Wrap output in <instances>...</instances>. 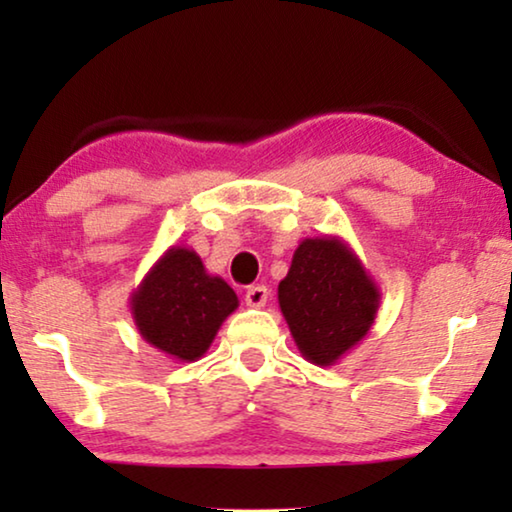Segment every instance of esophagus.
Returning a JSON list of instances; mask_svg holds the SVG:
<instances>
[{
  "label": "esophagus",
  "instance_id": "obj_1",
  "mask_svg": "<svg viewBox=\"0 0 512 512\" xmlns=\"http://www.w3.org/2000/svg\"><path fill=\"white\" fill-rule=\"evenodd\" d=\"M268 296H270L268 289H265L263 284H256V286H249L244 300H247L249 307H263L265 303H268Z\"/></svg>",
  "mask_w": 512,
  "mask_h": 512
}]
</instances>
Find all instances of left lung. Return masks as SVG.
I'll return each instance as SVG.
<instances>
[{"mask_svg": "<svg viewBox=\"0 0 512 512\" xmlns=\"http://www.w3.org/2000/svg\"><path fill=\"white\" fill-rule=\"evenodd\" d=\"M298 352L333 366L366 338L380 310V289L345 240L305 237L277 289Z\"/></svg>", "mask_w": 512, "mask_h": 512, "instance_id": "left-lung-1", "label": "left lung"}]
</instances>
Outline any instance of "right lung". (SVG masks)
<instances>
[{
  "label": "right lung",
  "instance_id": "obj_1",
  "mask_svg": "<svg viewBox=\"0 0 512 512\" xmlns=\"http://www.w3.org/2000/svg\"><path fill=\"white\" fill-rule=\"evenodd\" d=\"M240 300L221 277L209 275L188 247H170L130 293L142 338L177 361H198Z\"/></svg>",
  "mask_w": 512,
  "mask_h": 512
}]
</instances>
